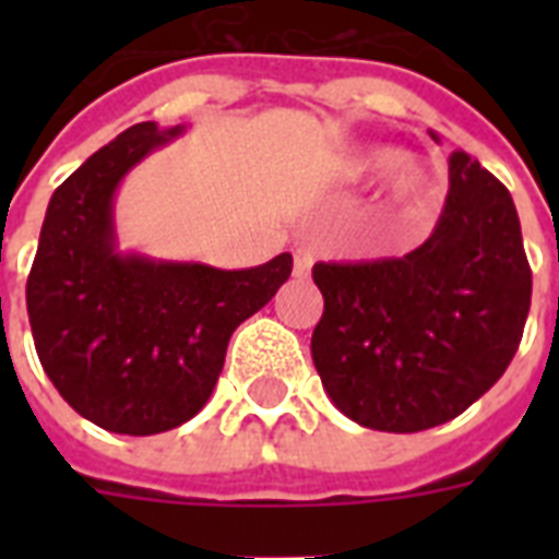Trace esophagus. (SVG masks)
Returning <instances> with one entry per match:
<instances>
[{
    "label": "esophagus",
    "instance_id": "esophagus-1",
    "mask_svg": "<svg viewBox=\"0 0 559 559\" xmlns=\"http://www.w3.org/2000/svg\"><path fill=\"white\" fill-rule=\"evenodd\" d=\"M293 258H296V261H293L296 278H307V275H310V266H313V252H310V249H298Z\"/></svg>",
    "mask_w": 559,
    "mask_h": 559
}]
</instances>
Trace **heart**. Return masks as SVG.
I'll use <instances>...</instances> for the list:
<instances>
[{
	"label": "heart",
	"instance_id": "1",
	"mask_svg": "<svg viewBox=\"0 0 559 559\" xmlns=\"http://www.w3.org/2000/svg\"><path fill=\"white\" fill-rule=\"evenodd\" d=\"M382 170V197L391 209L424 214L438 197V179L429 177V168L415 156H397L389 147H368L345 156L342 177L368 179Z\"/></svg>",
	"mask_w": 559,
	"mask_h": 559
}]
</instances>
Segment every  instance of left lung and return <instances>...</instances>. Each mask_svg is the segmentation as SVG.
<instances>
[{
	"label": "left lung",
	"instance_id": "obj_1",
	"mask_svg": "<svg viewBox=\"0 0 559 559\" xmlns=\"http://www.w3.org/2000/svg\"><path fill=\"white\" fill-rule=\"evenodd\" d=\"M324 313L313 366L333 406L380 432L459 417L511 366L531 310V266L508 188L450 156V193L403 258L316 263Z\"/></svg>",
	"mask_w": 559,
	"mask_h": 559
}]
</instances>
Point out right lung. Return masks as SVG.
I'll return each instance as SVG.
<instances>
[{
	"label": "right lung",
	"instance_id": "1",
	"mask_svg": "<svg viewBox=\"0 0 559 559\" xmlns=\"http://www.w3.org/2000/svg\"><path fill=\"white\" fill-rule=\"evenodd\" d=\"M186 127L142 121L51 193L25 301L34 348L60 397L100 429L156 435L191 420L217 385L237 324L293 272L281 252L252 270L121 252V179Z\"/></svg>",
	"mask_w": 559,
	"mask_h": 559
}]
</instances>
